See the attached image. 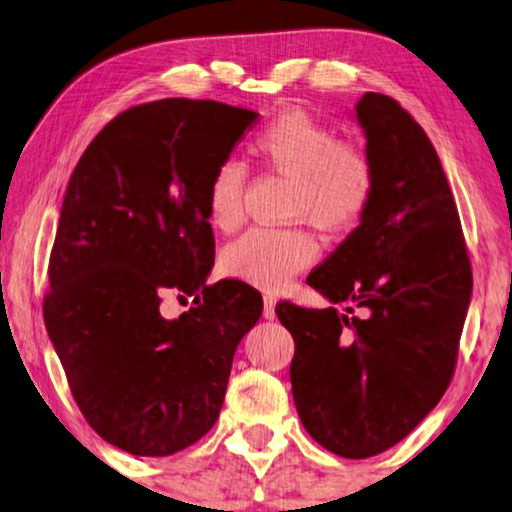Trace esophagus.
I'll use <instances>...</instances> for the list:
<instances>
[{"instance_id":"esophagus-1","label":"esophagus","mask_w":512,"mask_h":512,"mask_svg":"<svg viewBox=\"0 0 512 512\" xmlns=\"http://www.w3.org/2000/svg\"><path fill=\"white\" fill-rule=\"evenodd\" d=\"M275 305H277L275 296H265L263 298V317L265 319H275Z\"/></svg>"}]
</instances>
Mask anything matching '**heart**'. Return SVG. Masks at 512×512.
Returning a JSON list of instances; mask_svg holds the SVG:
<instances>
[{
    "label": "heart",
    "mask_w": 512,
    "mask_h": 512,
    "mask_svg": "<svg viewBox=\"0 0 512 512\" xmlns=\"http://www.w3.org/2000/svg\"><path fill=\"white\" fill-rule=\"evenodd\" d=\"M254 156L293 181L291 216L328 233L359 223L375 195V170L359 146L338 142L328 125L305 111H284L258 132ZM244 167L226 160L207 186V219L230 233L242 221ZM317 242L300 228H256L221 254L226 275L265 291H279L317 258Z\"/></svg>",
    "instance_id": "obj_1"
}]
</instances>
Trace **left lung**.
<instances>
[{
    "mask_svg": "<svg viewBox=\"0 0 512 512\" xmlns=\"http://www.w3.org/2000/svg\"><path fill=\"white\" fill-rule=\"evenodd\" d=\"M352 116L375 170L373 202L307 277L331 305L279 303L275 312L296 342L300 422L328 452L366 459L403 440L443 398L473 277L450 184L422 125L380 93L363 95Z\"/></svg>",
    "mask_w": 512,
    "mask_h": 512,
    "instance_id": "obj_1",
    "label": "left lung"
}]
</instances>
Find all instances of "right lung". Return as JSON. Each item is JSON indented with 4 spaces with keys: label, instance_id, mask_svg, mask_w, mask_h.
<instances>
[{
    "label": "right lung",
    "instance_id": "1",
    "mask_svg": "<svg viewBox=\"0 0 512 512\" xmlns=\"http://www.w3.org/2000/svg\"><path fill=\"white\" fill-rule=\"evenodd\" d=\"M256 121L214 100L142 104L90 142L67 184L46 331L88 424L137 457H167L212 429L235 349L261 319L249 284H207L209 179ZM167 290L196 307L165 320Z\"/></svg>",
    "mask_w": 512,
    "mask_h": 512
}]
</instances>
